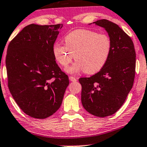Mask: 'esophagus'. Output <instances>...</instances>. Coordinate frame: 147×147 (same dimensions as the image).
<instances>
[{"label": "esophagus", "instance_id": "esophagus-1", "mask_svg": "<svg viewBox=\"0 0 147 147\" xmlns=\"http://www.w3.org/2000/svg\"><path fill=\"white\" fill-rule=\"evenodd\" d=\"M69 79H70L71 82H76V81H77V79L74 77H69Z\"/></svg>", "mask_w": 147, "mask_h": 147}]
</instances>
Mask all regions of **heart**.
I'll use <instances>...</instances> for the list:
<instances>
[{"mask_svg":"<svg viewBox=\"0 0 147 147\" xmlns=\"http://www.w3.org/2000/svg\"><path fill=\"white\" fill-rule=\"evenodd\" d=\"M65 45L54 44L52 52L55 59L63 68L77 61L66 69L69 74L84 71L95 74L103 68L109 60L112 50V41L105 34L87 29H78L68 33L64 38Z\"/></svg>","mask_w":147,"mask_h":147,"instance_id":"b5f03b06","label":"heart"}]
</instances>
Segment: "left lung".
Wrapping results in <instances>:
<instances>
[{"instance_id":"1","label":"left lung","mask_w":147,"mask_h":147,"mask_svg":"<svg viewBox=\"0 0 147 147\" xmlns=\"http://www.w3.org/2000/svg\"><path fill=\"white\" fill-rule=\"evenodd\" d=\"M93 23L107 32L112 41L111 53L100 71L79 82L84 109L92 115L105 117L120 109L132 88L136 55L131 38L117 24L106 19Z\"/></svg>"}]
</instances>
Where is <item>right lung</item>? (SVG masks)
Wrapping results in <instances>:
<instances>
[{"label":"right lung","instance_id":"obj_1","mask_svg":"<svg viewBox=\"0 0 147 147\" xmlns=\"http://www.w3.org/2000/svg\"><path fill=\"white\" fill-rule=\"evenodd\" d=\"M63 25L25 27L9 43L6 55L8 87L25 114L45 119L61 105L69 84L52 48Z\"/></svg>","mask_w":147,"mask_h":147}]
</instances>
